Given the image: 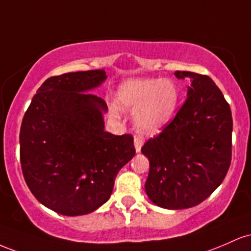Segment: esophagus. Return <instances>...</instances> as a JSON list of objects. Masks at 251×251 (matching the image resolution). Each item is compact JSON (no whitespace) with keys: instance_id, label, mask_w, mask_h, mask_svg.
<instances>
[{"instance_id":"34e87169","label":"esophagus","mask_w":251,"mask_h":251,"mask_svg":"<svg viewBox=\"0 0 251 251\" xmlns=\"http://www.w3.org/2000/svg\"><path fill=\"white\" fill-rule=\"evenodd\" d=\"M143 143H145V140H143V137L141 136V135H135V136H134V145H135V149H136V151H141Z\"/></svg>"}]
</instances>
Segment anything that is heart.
Instances as JSON below:
<instances>
[{"label":"heart","mask_w":251,"mask_h":251,"mask_svg":"<svg viewBox=\"0 0 251 251\" xmlns=\"http://www.w3.org/2000/svg\"><path fill=\"white\" fill-rule=\"evenodd\" d=\"M116 100L123 108L136 109L134 121L139 130L154 133L176 112L179 90L170 79L136 78L123 81L118 86Z\"/></svg>","instance_id":"heart-1"}]
</instances>
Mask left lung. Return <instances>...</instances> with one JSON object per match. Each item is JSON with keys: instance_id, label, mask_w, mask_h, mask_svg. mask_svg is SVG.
<instances>
[{"instance_id": "left-lung-1", "label": "left lung", "mask_w": 251, "mask_h": 251, "mask_svg": "<svg viewBox=\"0 0 251 251\" xmlns=\"http://www.w3.org/2000/svg\"><path fill=\"white\" fill-rule=\"evenodd\" d=\"M176 75L192 80L186 100L161 133L141 148L149 160L146 192L170 210L196 206L222 184L232 146L231 110L215 81L194 72Z\"/></svg>"}]
</instances>
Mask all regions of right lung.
<instances>
[{
    "instance_id": "add662e5",
    "label": "right lung",
    "mask_w": 251,
    "mask_h": 251,
    "mask_svg": "<svg viewBox=\"0 0 251 251\" xmlns=\"http://www.w3.org/2000/svg\"><path fill=\"white\" fill-rule=\"evenodd\" d=\"M102 70L53 75L42 83L20 129V160L30 192L64 216L92 212L110 198L118 171L135 155L134 139L104 131L103 100L90 89Z\"/></svg>"
}]
</instances>
